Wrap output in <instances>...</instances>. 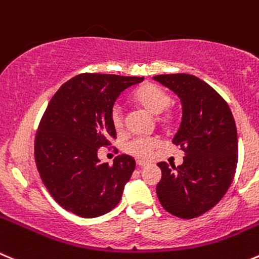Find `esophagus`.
I'll return each mask as SVG.
<instances>
[{"label": "esophagus", "instance_id": "1", "mask_svg": "<svg viewBox=\"0 0 259 259\" xmlns=\"http://www.w3.org/2000/svg\"><path fill=\"white\" fill-rule=\"evenodd\" d=\"M149 165V162H145V161H141V160H137V166H140V168H144V166H147Z\"/></svg>", "mask_w": 259, "mask_h": 259}]
</instances>
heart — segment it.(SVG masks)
Instances as JSON below:
<instances>
[{"label": "heart", "instance_id": "obj_1", "mask_svg": "<svg viewBox=\"0 0 259 259\" xmlns=\"http://www.w3.org/2000/svg\"><path fill=\"white\" fill-rule=\"evenodd\" d=\"M132 99L151 114H157V122L164 130H170L178 122V113L170 104L171 98L168 91L154 83H145L137 89L132 95ZM110 122L117 134H122L124 130V115L119 105H114L110 112ZM157 141L151 137L131 140L124 145V151L141 160H147L152 156Z\"/></svg>", "mask_w": 259, "mask_h": 259}]
</instances>
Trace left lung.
Listing matches in <instances>:
<instances>
[{
    "instance_id": "1",
    "label": "left lung",
    "mask_w": 259,
    "mask_h": 259,
    "mask_svg": "<svg viewBox=\"0 0 259 259\" xmlns=\"http://www.w3.org/2000/svg\"><path fill=\"white\" fill-rule=\"evenodd\" d=\"M154 80L181 98L183 117L173 144L186 152L177 168L164 161L157 164L161 169L157 198L177 218H198L218 205L235 176V120L224 98L196 76L171 73Z\"/></svg>"
}]
</instances>
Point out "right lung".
<instances>
[{"label":"right lung","instance_id":"right-lung-1","mask_svg":"<svg viewBox=\"0 0 259 259\" xmlns=\"http://www.w3.org/2000/svg\"><path fill=\"white\" fill-rule=\"evenodd\" d=\"M144 77L80 73L63 83L48 103L34 141L41 182L61 207L80 218L112 211L122 198L136 161L118 155L100 162L98 150L117 139L110 112L120 93Z\"/></svg>","mask_w":259,"mask_h":259}]
</instances>
